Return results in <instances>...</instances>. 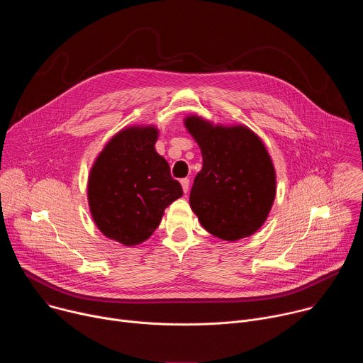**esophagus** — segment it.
I'll use <instances>...</instances> for the list:
<instances>
[{
  "instance_id": "1",
  "label": "esophagus",
  "mask_w": 363,
  "mask_h": 363,
  "mask_svg": "<svg viewBox=\"0 0 363 363\" xmlns=\"http://www.w3.org/2000/svg\"><path fill=\"white\" fill-rule=\"evenodd\" d=\"M181 185H182L184 192L186 194L188 189H189V179H188V178H182V179H181Z\"/></svg>"
}]
</instances>
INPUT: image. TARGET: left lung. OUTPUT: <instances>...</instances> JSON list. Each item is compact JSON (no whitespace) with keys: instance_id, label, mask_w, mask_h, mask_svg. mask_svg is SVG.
<instances>
[{"instance_id":"8db88e82","label":"left lung","mask_w":363,"mask_h":363,"mask_svg":"<svg viewBox=\"0 0 363 363\" xmlns=\"http://www.w3.org/2000/svg\"><path fill=\"white\" fill-rule=\"evenodd\" d=\"M184 123L202 153L189 194L201 225L225 241L254 234L276 196V171L263 140L242 125L214 126L199 116Z\"/></svg>"}]
</instances>
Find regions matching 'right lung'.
I'll list each match as a JSON object with an SVG mask.
<instances>
[{
    "label": "right lung",
    "instance_id": "right-lung-1",
    "mask_svg": "<svg viewBox=\"0 0 363 363\" xmlns=\"http://www.w3.org/2000/svg\"><path fill=\"white\" fill-rule=\"evenodd\" d=\"M157 140V128L129 126L108 142L90 169L91 217L103 234L123 245L147 240L167 206L182 196L181 184L155 150Z\"/></svg>",
    "mask_w": 363,
    "mask_h": 363
}]
</instances>
